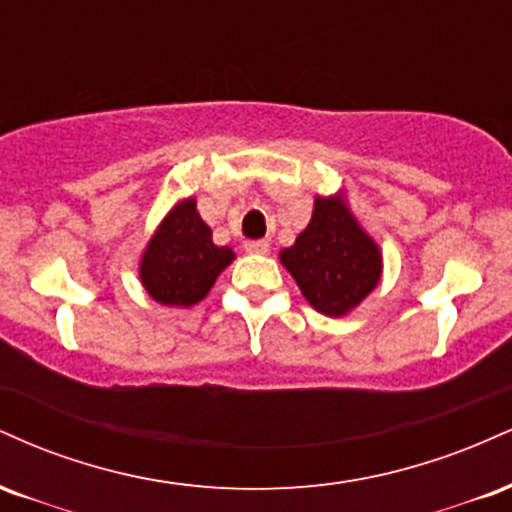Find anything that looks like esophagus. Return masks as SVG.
Segmentation results:
<instances>
[{
    "label": "esophagus",
    "mask_w": 512,
    "mask_h": 512,
    "mask_svg": "<svg viewBox=\"0 0 512 512\" xmlns=\"http://www.w3.org/2000/svg\"><path fill=\"white\" fill-rule=\"evenodd\" d=\"M245 250L252 255H264V252H269V240H245Z\"/></svg>",
    "instance_id": "esophagus-1"
}]
</instances>
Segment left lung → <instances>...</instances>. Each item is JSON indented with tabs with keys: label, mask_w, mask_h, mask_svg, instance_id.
<instances>
[{
	"label": "left lung",
	"mask_w": 512,
	"mask_h": 512,
	"mask_svg": "<svg viewBox=\"0 0 512 512\" xmlns=\"http://www.w3.org/2000/svg\"><path fill=\"white\" fill-rule=\"evenodd\" d=\"M298 289L317 313L344 317L368 298L383 276V252L358 223L344 192L315 195L310 223L279 252Z\"/></svg>",
	"instance_id": "8db88e82"
}]
</instances>
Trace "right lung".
Returning a JSON list of instances; mask_svg holds the SVG:
<instances>
[{"label": "right lung", "mask_w": 512, "mask_h": 512, "mask_svg": "<svg viewBox=\"0 0 512 512\" xmlns=\"http://www.w3.org/2000/svg\"><path fill=\"white\" fill-rule=\"evenodd\" d=\"M236 260L228 245L211 240V228L197 211V199H180L163 216L139 260V281L156 303L192 308Z\"/></svg>", "instance_id": "right-lung-1"}]
</instances>
